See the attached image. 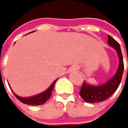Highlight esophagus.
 <instances>
[{"instance_id":"1","label":"esophagus","mask_w":128,"mask_h":128,"mask_svg":"<svg viewBox=\"0 0 128 128\" xmlns=\"http://www.w3.org/2000/svg\"><path fill=\"white\" fill-rule=\"evenodd\" d=\"M77 70H78V68H77L76 67H73L70 69V72H76Z\"/></svg>"}]
</instances>
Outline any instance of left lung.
Instances as JSON below:
<instances>
[{"label": "left lung", "instance_id": "1", "mask_svg": "<svg viewBox=\"0 0 128 128\" xmlns=\"http://www.w3.org/2000/svg\"><path fill=\"white\" fill-rule=\"evenodd\" d=\"M108 44L114 48L119 58V66L115 75L100 86H92L84 82L79 94L86 102H100L107 100L119 87L124 73V60L120 44L110 36H108Z\"/></svg>", "mask_w": 128, "mask_h": 128}]
</instances>
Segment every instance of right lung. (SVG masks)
<instances>
[{"instance_id":"add662e5","label":"right lung","mask_w":128,"mask_h":128,"mask_svg":"<svg viewBox=\"0 0 128 128\" xmlns=\"http://www.w3.org/2000/svg\"><path fill=\"white\" fill-rule=\"evenodd\" d=\"M56 82V79L51 84V86H50L43 92H42L40 94H38L36 96H34L28 97V98H23V97H20L18 96H17L14 92L13 93H14V95L15 96V97L17 99H18L19 101H21L22 102L25 103V104H28V105H31V106L42 105V104H44L50 99V97L51 96L52 91H53V89L54 88Z\"/></svg>"}]
</instances>
